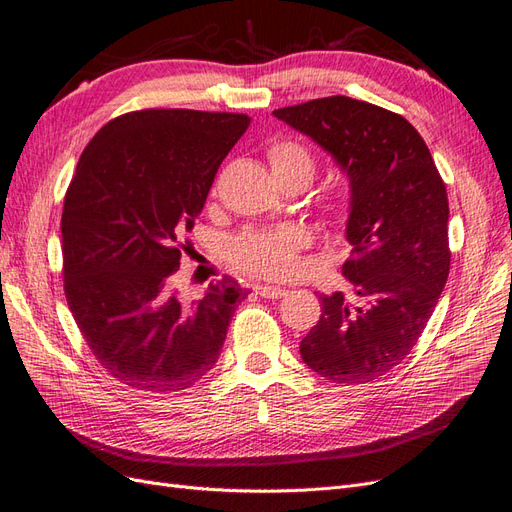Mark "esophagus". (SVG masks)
Returning a JSON list of instances; mask_svg holds the SVG:
<instances>
[{
    "label": "esophagus",
    "instance_id": "1",
    "mask_svg": "<svg viewBox=\"0 0 512 512\" xmlns=\"http://www.w3.org/2000/svg\"><path fill=\"white\" fill-rule=\"evenodd\" d=\"M255 294L261 298H281L287 294V289L279 285H255Z\"/></svg>",
    "mask_w": 512,
    "mask_h": 512
}]
</instances>
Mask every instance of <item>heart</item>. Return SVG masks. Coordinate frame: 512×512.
<instances>
[{
	"label": "heart",
	"mask_w": 512,
	"mask_h": 512,
	"mask_svg": "<svg viewBox=\"0 0 512 512\" xmlns=\"http://www.w3.org/2000/svg\"><path fill=\"white\" fill-rule=\"evenodd\" d=\"M270 165L276 178L304 173L311 180L315 163L311 152L298 141H276L270 152ZM309 231L298 225H285L270 231L244 233L231 246V261L246 274L264 279H287L300 268V251L309 246Z\"/></svg>",
	"instance_id": "b5f03b06"
}]
</instances>
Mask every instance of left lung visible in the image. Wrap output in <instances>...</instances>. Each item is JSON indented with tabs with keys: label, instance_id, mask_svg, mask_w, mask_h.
I'll return each mask as SVG.
<instances>
[{
	"label": "left lung",
	"instance_id": "1",
	"mask_svg": "<svg viewBox=\"0 0 512 512\" xmlns=\"http://www.w3.org/2000/svg\"><path fill=\"white\" fill-rule=\"evenodd\" d=\"M328 152L349 180L341 291L321 296L317 326L300 341L306 367L337 384L382 377L412 352L450 270L448 197L427 143L401 115L330 96L272 111Z\"/></svg>",
	"mask_w": 512,
	"mask_h": 512
}]
</instances>
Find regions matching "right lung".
<instances>
[{
	"label": "right lung",
	"mask_w": 512,
	"mask_h": 512,
	"mask_svg": "<svg viewBox=\"0 0 512 512\" xmlns=\"http://www.w3.org/2000/svg\"><path fill=\"white\" fill-rule=\"evenodd\" d=\"M251 124L240 113L145 109L87 143L64 199L66 300L92 354L122 384L191 388L221 356L248 291L210 283L201 300L171 289L225 156Z\"/></svg>",
	"instance_id": "1"
}]
</instances>
